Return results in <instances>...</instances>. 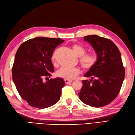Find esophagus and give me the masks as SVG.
Wrapping results in <instances>:
<instances>
[{
  "mask_svg": "<svg viewBox=\"0 0 135 135\" xmlns=\"http://www.w3.org/2000/svg\"><path fill=\"white\" fill-rule=\"evenodd\" d=\"M72 81H69L68 80H65V83L66 84H70V83H71Z\"/></svg>",
  "mask_w": 135,
  "mask_h": 135,
  "instance_id": "esophagus-1",
  "label": "esophagus"
}]
</instances>
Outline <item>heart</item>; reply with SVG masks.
Returning a JSON list of instances; mask_svg holds the SVG:
<instances>
[{
    "label": "heart",
    "instance_id": "b5f03b06",
    "mask_svg": "<svg viewBox=\"0 0 135 135\" xmlns=\"http://www.w3.org/2000/svg\"><path fill=\"white\" fill-rule=\"evenodd\" d=\"M72 49L75 53L80 58V62L84 70H88L93 68L97 61V57L96 54L86 53V49L78 44H74L72 46ZM52 59H55V54L52 56ZM80 73V69L78 68H71L62 66L57 71L58 77L63 78L65 80H71Z\"/></svg>",
    "mask_w": 135,
    "mask_h": 135
}]
</instances>
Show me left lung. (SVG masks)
Masks as SVG:
<instances>
[{
  "instance_id": "obj_1",
  "label": "left lung",
  "mask_w": 135,
  "mask_h": 135,
  "mask_svg": "<svg viewBox=\"0 0 135 135\" xmlns=\"http://www.w3.org/2000/svg\"><path fill=\"white\" fill-rule=\"evenodd\" d=\"M97 55L96 65L85 74L91 80L83 81L78 96L81 101L98 108L110 104L119 94L125 77V69L119 49L109 39L96 35L85 36Z\"/></svg>"
}]
</instances>
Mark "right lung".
I'll return each instance as SVG.
<instances>
[{"instance_id":"right-lung-1","label":"right lung","mask_w":135,"mask_h":135,"mask_svg":"<svg viewBox=\"0 0 135 135\" xmlns=\"http://www.w3.org/2000/svg\"><path fill=\"white\" fill-rule=\"evenodd\" d=\"M64 42L60 38L36 37L21 44L12 69V80L19 95L29 105L43 109L56 104L65 82L50 79L54 68L51 58L54 49Z\"/></svg>"}]
</instances>
